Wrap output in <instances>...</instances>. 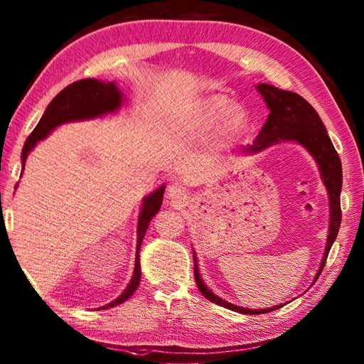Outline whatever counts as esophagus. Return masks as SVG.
<instances>
[{
    "instance_id": "obj_1",
    "label": "esophagus",
    "mask_w": 364,
    "mask_h": 364,
    "mask_svg": "<svg viewBox=\"0 0 364 364\" xmlns=\"http://www.w3.org/2000/svg\"><path fill=\"white\" fill-rule=\"evenodd\" d=\"M167 197L172 200V202H181V200L186 197V192H184V188L181 184H172L167 191Z\"/></svg>"
}]
</instances>
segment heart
<instances>
[{"mask_svg":"<svg viewBox=\"0 0 364 364\" xmlns=\"http://www.w3.org/2000/svg\"><path fill=\"white\" fill-rule=\"evenodd\" d=\"M230 109V100H227L225 97H213L200 107V120L206 125H211V123H215L218 120H220L223 115L227 114V111ZM230 123L235 125V123L239 122V115L237 114H230Z\"/></svg>","mask_w":364,"mask_h":364,"instance_id":"b5f03b06","label":"heart"}]
</instances>
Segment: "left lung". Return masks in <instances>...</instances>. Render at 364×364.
Wrapping results in <instances>:
<instances>
[{"mask_svg": "<svg viewBox=\"0 0 364 364\" xmlns=\"http://www.w3.org/2000/svg\"><path fill=\"white\" fill-rule=\"evenodd\" d=\"M258 90L259 94L264 97L270 112L264 127H262L259 134L255 139V144L250 145L247 151H259L262 149H266V146L280 141L299 142L313 154L316 162H318L323 184H326L328 191L330 231L322 264L318 275L314 278V280H318L323 266H326L331 245H333L338 236L339 225H341V200H339V194H341L343 186L341 159H339L318 112L314 111V107L308 103L305 98H301L299 94H294V92L282 90L275 86H270V84H259ZM194 262V278L197 288L208 300L213 301V304L242 314H262L280 308V305H278L275 308H269V310H247V308L228 304V301L214 296V294L206 288V284H203L202 278H200L196 258Z\"/></svg>", "mask_w": 364, "mask_h": 364, "instance_id": "1", "label": "left lung"}]
</instances>
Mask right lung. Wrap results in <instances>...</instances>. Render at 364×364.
<instances>
[{
	"mask_svg": "<svg viewBox=\"0 0 364 364\" xmlns=\"http://www.w3.org/2000/svg\"><path fill=\"white\" fill-rule=\"evenodd\" d=\"M120 105L122 95L114 82H102L98 80H81L68 84L65 89L60 90L59 94L51 100V103L46 107L42 119L38 120L37 127L33 129V133L28 136L21 151L23 166H25L28 153L34 149L37 141H42L43 137H46V134H50V131L60 125V123L97 117V115H103L106 112L115 111ZM162 194H164V188H159L144 200L137 225V250L133 278H131L128 288L123 291L122 296L111 301L109 305L103 306L102 310L123 304V301L128 300L131 297V294L137 289L139 282H141L139 250H141L142 239L145 236L146 228L150 225V220L153 219V215L159 211L162 203Z\"/></svg>",
	"mask_w": 364,
	"mask_h": 364,
	"instance_id": "right-lung-1",
	"label": "right lung"
}]
</instances>
